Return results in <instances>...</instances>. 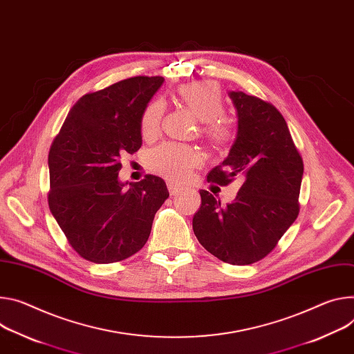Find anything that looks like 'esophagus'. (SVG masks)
Listing matches in <instances>:
<instances>
[{
  "label": "esophagus",
  "mask_w": 354,
  "mask_h": 354,
  "mask_svg": "<svg viewBox=\"0 0 354 354\" xmlns=\"http://www.w3.org/2000/svg\"><path fill=\"white\" fill-rule=\"evenodd\" d=\"M168 189H169V194H171V195H178L179 192L182 190L179 186H176V185H174V183H168Z\"/></svg>",
  "instance_id": "1"
}]
</instances>
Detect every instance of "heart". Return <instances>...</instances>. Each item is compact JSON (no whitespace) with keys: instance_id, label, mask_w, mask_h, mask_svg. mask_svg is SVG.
<instances>
[{"instance_id":"b5f03b06","label":"heart","mask_w":354,"mask_h":354,"mask_svg":"<svg viewBox=\"0 0 354 354\" xmlns=\"http://www.w3.org/2000/svg\"><path fill=\"white\" fill-rule=\"evenodd\" d=\"M180 102L203 124L202 136L216 147L227 145L234 138V125L221 117L224 100L220 87L209 80L187 83L179 87ZM164 115V103L155 100L147 106L141 117V134L144 138L158 136ZM203 162L202 153L190 145L179 142H164L153 148L148 155V165L158 175L174 183L187 180Z\"/></svg>"}]
</instances>
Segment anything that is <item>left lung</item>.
<instances>
[{
    "instance_id": "obj_1",
    "label": "left lung",
    "mask_w": 354,
    "mask_h": 354,
    "mask_svg": "<svg viewBox=\"0 0 354 354\" xmlns=\"http://www.w3.org/2000/svg\"><path fill=\"white\" fill-rule=\"evenodd\" d=\"M237 110V137L207 182L220 186L240 178L232 203L223 206L207 190L194 216L199 243L218 260L248 266L268 255L299 213L302 158L282 114L243 91H230Z\"/></svg>"
}]
</instances>
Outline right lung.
<instances>
[{
	"instance_id": "add662e5",
	"label": "right lung",
	"mask_w": 354,
	"mask_h": 354,
	"mask_svg": "<svg viewBox=\"0 0 354 354\" xmlns=\"http://www.w3.org/2000/svg\"><path fill=\"white\" fill-rule=\"evenodd\" d=\"M162 83L160 76H136L84 94L50 145L49 209L87 261L110 264L140 251L169 198L159 176L130 186L118 180L120 158L141 148V117Z\"/></svg>"
}]
</instances>
